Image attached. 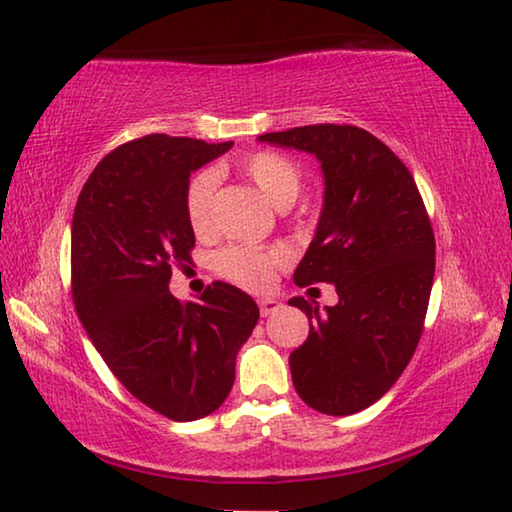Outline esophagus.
<instances>
[{
	"label": "esophagus",
	"instance_id": "esophagus-1",
	"mask_svg": "<svg viewBox=\"0 0 512 512\" xmlns=\"http://www.w3.org/2000/svg\"><path fill=\"white\" fill-rule=\"evenodd\" d=\"M282 308V303L276 299H262L259 301V312H262V317H269L273 312H278Z\"/></svg>",
	"mask_w": 512,
	"mask_h": 512
}]
</instances>
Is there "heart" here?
<instances>
[{"instance_id":"obj_1","label":"heart","mask_w":512,"mask_h":512,"mask_svg":"<svg viewBox=\"0 0 512 512\" xmlns=\"http://www.w3.org/2000/svg\"><path fill=\"white\" fill-rule=\"evenodd\" d=\"M239 170L262 197L276 209L292 207L303 188L299 165L278 151H255L239 160ZM216 172L204 170L190 181L186 193L188 223L197 234H207L213 227V193ZM287 264V255L278 248L227 246L216 255V271L225 280L246 289H266L276 280V273Z\"/></svg>"}]
</instances>
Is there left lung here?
<instances>
[{
    "label": "left lung",
    "mask_w": 512,
    "mask_h": 512,
    "mask_svg": "<svg viewBox=\"0 0 512 512\" xmlns=\"http://www.w3.org/2000/svg\"><path fill=\"white\" fill-rule=\"evenodd\" d=\"M259 140L322 163L324 209L294 282H333L340 301L326 312L303 296L289 301L310 319L289 368L308 407L356 414L400 379L423 335L434 280L430 216L407 165L363 128L315 124Z\"/></svg>",
    "instance_id": "left-lung-1"
}]
</instances>
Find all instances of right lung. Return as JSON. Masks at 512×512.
Here are the masks:
<instances>
[{"instance_id":"obj_1","label":"right lung","mask_w":512,"mask_h":512,"mask_svg":"<svg viewBox=\"0 0 512 512\" xmlns=\"http://www.w3.org/2000/svg\"><path fill=\"white\" fill-rule=\"evenodd\" d=\"M234 142L163 133L110 151L80 190L71 225V287L91 342L131 395L170 421H197L225 402L236 352L259 308L216 280L200 303L170 294L174 266L190 262V172Z\"/></svg>"}]
</instances>
